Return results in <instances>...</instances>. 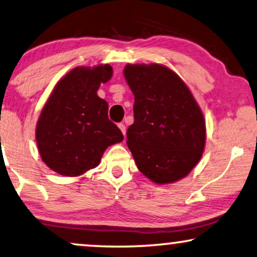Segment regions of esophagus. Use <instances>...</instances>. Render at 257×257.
Instances as JSON below:
<instances>
[{
	"label": "esophagus",
	"mask_w": 257,
	"mask_h": 257,
	"mask_svg": "<svg viewBox=\"0 0 257 257\" xmlns=\"http://www.w3.org/2000/svg\"><path fill=\"white\" fill-rule=\"evenodd\" d=\"M118 127H119V130L121 131L122 135L125 136V132H126V127H125V125L122 124V122H119V124H118Z\"/></svg>",
	"instance_id": "1"
}]
</instances>
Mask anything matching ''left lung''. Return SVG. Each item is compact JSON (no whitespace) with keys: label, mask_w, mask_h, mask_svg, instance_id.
Wrapping results in <instances>:
<instances>
[{"label":"left lung","mask_w":257,"mask_h":257,"mask_svg":"<svg viewBox=\"0 0 257 257\" xmlns=\"http://www.w3.org/2000/svg\"><path fill=\"white\" fill-rule=\"evenodd\" d=\"M124 76L135 95L126 144L138 169L158 184L185 177L202 158L206 138L191 91L162 65H126Z\"/></svg>","instance_id":"obj_1"}]
</instances>
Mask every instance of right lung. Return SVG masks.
Instances as JSON below:
<instances>
[{"mask_svg":"<svg viewBox=\"0 0 257 257\" xmlns=\"http://www.w3.org/2000/svg\"><path fill=\"white\" fill-rule=\"evenodd\" d=\"M112 67H76L55 85L36 127L43 161L55 173L79 176L98 166L104 151L124 136L107 117L109 105L97 96Z\"/></svg>","mask_w":257,"mask_h":257,"instance_id":"obj_1","label":"right lung"}]
</instances>
